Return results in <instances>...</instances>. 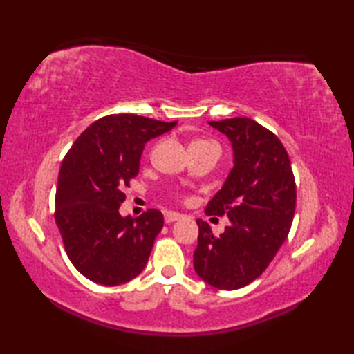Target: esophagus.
<instances>
[{"instance_id": "1", "label": "esophagus", "mask_w": 354, "mask_h": 354, "mask_svg": "<svg viewBox=\"0 0 354 354\" xmlns=\"http://www.w3.org/2000/svg\"><path fill=\"white\" fill-rule=\"evenodd\" d=\"M183 217V214H179V213H175V212H165L164 213V221H165V223H171V222H175V221H179Z\"/></svg>"}]
</instances>
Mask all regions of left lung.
Returning <instances> with one entry per match:
<instances>
[{
	"instance_id": "8db88e82",
	"label": "left lung",
	"mask_w": 354,
	"mask_h": 354,
	"mask_svg": "<svg viewBox=\"0 0 354 354\" xmlns=\"http://www.w3.org/2000/svg\"><path fill=\"white\" fill-rule=\"evenodd\" d=\"M225 133L234 152L222 189L208 202V216L227 214L230 225L214 236L198 219L196 274L213 288L236 290L260 277L290 231L297 187L289 155L277 135L248 117L208 122Z\"/></svg>"
}]
</instances>
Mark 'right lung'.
<instances>
[{
  "label": "right lung",
  "mask_w": 354,
  "mask_h": 354,
  "mask_svg": "<svg viewBox=\"0 0 354 354\" xmlns=\"http://www.w3.org/2000/svg\"><path fill=\"white\" fill-rule=\"evenodd\" d=\"M165 123L133 114L102 117L79 135L65 155L56 189L55 221L66 255L88 280L118 286L137 277L149 260L162 213H118L124 187L138 175L145 145L169 132Z\"/></svg>",
  "instance_id": "right-lung-1"
}]
</instances>
